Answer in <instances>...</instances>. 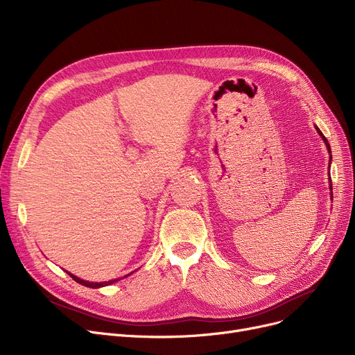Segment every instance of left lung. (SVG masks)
Returning <instances> with one entry per match:
<instances>
[{
    "instance_id": "1",
    "label": "left lung",
    "mask_w": 355,
    "mask_h": 355,
    "mask_svg": "<svg viewBox=\"0 0 355 355\" xmlns=\"http://www.w3.org/2000/svg\"><path fill=\"white\" fill-rule=\"evenodd\" d=\"M315 129H316V132H318V134H320V137H321V138H322V139H324V142H325V145H327V148H328V153H329V154H331V146H329V144H328V141H327V138H325V137H324V134H322V132H321V130H320V128H316V126H315ZM331 158H332V157H331V155H329V164H331ZM329 180H331V178H329ZM329 189H331V191H332V185H331V184H329Z\"/></svg>"
}]
</instances>
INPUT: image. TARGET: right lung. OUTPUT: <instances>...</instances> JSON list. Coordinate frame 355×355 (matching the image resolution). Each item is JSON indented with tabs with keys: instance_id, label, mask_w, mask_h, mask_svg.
<instances>
[{
	"instance_id": "right-lung-1",
	"label": "right lung",
	"mask_w": 355,
	"mask_h": 355,
	"mask_svg": "<svg viewBox=\"0 0 355 355\" xmlns=\"http://www.w3.org/2000/svg\"><path fill=\"white\" fill-rule=\"evenodd\" d=\"M69 273V272H67ZM74 281H76L78 284H80V285H83V286H87V288H93V289H96V288H102V286H107V285H112V284H115L116 281H119V279H112V281H107V282H87V281H83V279H80V277H78V276H74V275H71V273H69ZM126 276H129V275H126ZM125 276V277H126Z\"/></svg>"
}]
</instances>
